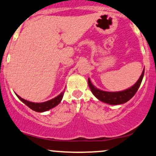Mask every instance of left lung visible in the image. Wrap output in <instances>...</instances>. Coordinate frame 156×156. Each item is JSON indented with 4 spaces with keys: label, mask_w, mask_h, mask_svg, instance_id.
<instances>
[{
    "label": "left lung",
    "mask_w": 156,
    "mask_h": 156,
    "mask_svg": "<svg viewBox=\"0 0 156 156\" xmlns=\"http://www.w3.org/2000/svg\"><path fill=\"white\" fill-rule=\"evenodd\" d=\"M144 69H143L140 78L137 80L136 83L132 86L130 88H128L125 90L120 92H105L96 88L90 81V79L88 78L89 87L92 91V94L98 98V100L103 102L105 103H108L110 105H119L126 103L129 100L131 99L137 92L138 89L140 87L143 77H144Z\"/></svg>",
    "instance_id": "1"
}]
</instances>
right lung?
<instances>
[{"label":"right lung","mask_w":156,"mask_h":156,"mask_svg":"<svg viewBox=\"0 0 156 156\" xmlns=\"http://www.w3.org/2000/svg\"><path fill=\"white\" fill-rule=\"evenodd\" d=\"M64 92H62L60 94H58V96L55 97L53 99L50 100V101L43 102V103H33V102H30L24 100L23 98H20L19 95L16 94L17 96V98L23 102V103H25L27 106L29 107L32 110L35 111L37 112H44L46 111L50 110V109L54 108L55 106H56L57 105L59 104V103L62 101V98H63Z\"/></svg>","instance_id":"obj_1"}]
</instances>
